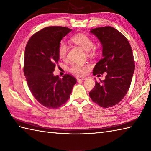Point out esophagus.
Returning a JSON list of instances; mask_svg holds the SVG:
<instances>
[{
    "label": "esophagus",
    "mask_w": 151,
    "mask_h": 151,
    "mask_svg": "<svg viewBox=\"0 0 151 151\" xmlns=\"http://www.w3.org/2000/svg\"><path fill=\"white\" fill-rule=\"evenodd\" d=\"M77 79V81H84V80H86V77H77L76 78Z\"/></svg>",
    "instance_id": "esophagus-1"
}]
</instances>
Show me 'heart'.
<instances>
[{
	"mask_svg": "<svg viewBox=\"0 0 151 151\" xmlns=\"http://www.w3.org/2000/svg\"><path fill=\"white\" fill-rule=\"evenodd\" d=\"M72 42L87 50L89 54H95L97 49L93 46V41L91 38L84 34H77L70 38ZM68 51L67 45L63 41L60 42L58 46V56L61 59H65ZM89 65L83 63H74L69 67V71L76 75L82 76L87 73Z\"/></svg>",
	"mask_w": 151,
	"mask_h": 151,
	"instance_id": "b5f03b06",
	"label": "heart"
}]
</instances>
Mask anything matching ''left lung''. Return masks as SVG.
<instances>
[{
  "mask_svg": "<svg viewBox=\"0 0 151 151\" xmlns=\"http://www.w3.org/2000/svg\"><path fill=\"white\" fill-rule=\"evenodd\" d=\"M91 32L102 45V58L95 65L93 74L100 76L106 72V76L104 81L95 82L89 95L101 107H112L129 89L135 69L132 50L127 37L113 27L96 28Z\"/></svg>",
  "mask_w": 151,
  "mask_h": 151,
  "instance_id": "1",
  "label": "left lung"
}]
</instances>
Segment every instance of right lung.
Listing matches in <instances>:
<instances>
[{
  "mask_svg": "<svg viewBox=\"0 0 151 151\" xmlns=\"http://www.w3.org/2000/svg\"><path fill=\"white\" fill-rule=\"evenodd\" d=\"M72 30L64 27H48L34 34L24 51V74L34 98L45 107L56 109L69 100L76 78L70 74L62 78L54 76L60 57L58 46Z\"/></svg>",
  "mask_w": 151,
  "mask_h": 151,
  "instance_id": "right-lung-1",
  "label": "right lung"
}]
</instances>
